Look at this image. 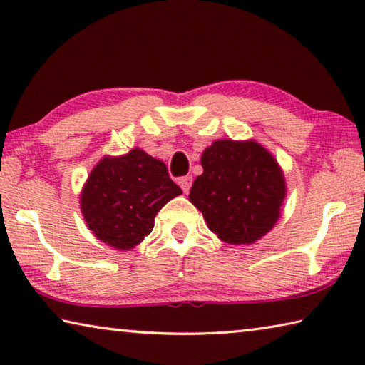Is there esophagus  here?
<instances>
[{"instance_id":"1","label":"esophagus","mask_w":365,"mask_h":365,"mask_svg":"<svg viewBox=\"0 0 365 365\" xmlns=\"http://www.w3.org/2000/svg\"><path fill=\"white\" fill-rule=\"evenodd\" d=\"M191 183H193V177H191V175H185V177L180 178V180H178V185L182 187L183 193H188L190 188H191Z\"/></svg>"}]
</instances>
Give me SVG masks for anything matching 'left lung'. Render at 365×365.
I'll return each mask as SVG.
<instances>
[{"label":"left lung","instance_id":"obj_1","mask_svg":"<svg viewBox=\"0 0 365 365\" xmlns=\"http://www.w3.org/2000/svg\"><path fill=\"white\" fill-rule=\"evenodd\" d=\"M201 165L190 201L220 240L250 245L274 227L285 177L269 151L256 141L219 140L202 153Z\"/></svg>","mask_w":365,"mask_h":365}]
</instances>
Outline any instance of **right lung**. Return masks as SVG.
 I'll return each mask as SVG.
<instances>
[{
	"label": "right lung",
	"mask_w": 365,
	"mask_h": 365,
	"mask_svg": "<svg viewBox=\"0 0 365 365\" xmlns=\"http://www.w3.org/2000/svg\"><path fill=\"white\" fill-rule=\"evenodd\" d=\"M180 193L163 160L135 148L125 156L101 159L80 202L96 238L113 248L130 250L151 233L160 207Z\"/></svg>",
	"instance_id": "1"
}]
</instances>
